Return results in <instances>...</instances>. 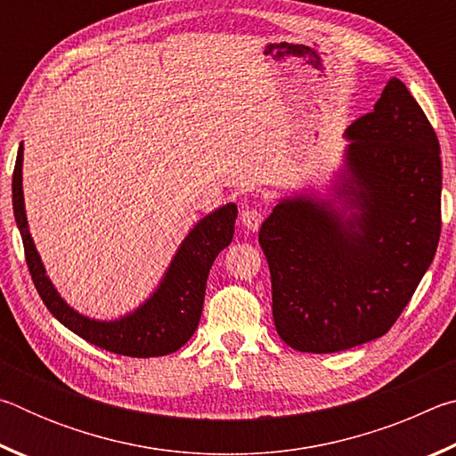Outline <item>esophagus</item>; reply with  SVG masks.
<instances>
[{
  "label": "esophagus",
  "mask_w": 456,
  "mask_h": 456,
  "mask_svg": "<svg viewBox=\"0 0 456 456\" xmlns=\"http://www.w3.org/2000/svg\"><path fill=\"white\" fill-rule=\"evenodd\" d=\"M261 221H264V215L257 209V207H247L241 213V223L247 231H257Z\"/></svg>",
  "instance_id": "esophagus-1"
}]
</instances>
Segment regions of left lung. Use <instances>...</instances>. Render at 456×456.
Here are the masks:
<instances>
[{"label":"left lung","mask_w":456,"mask_h":456,"mask_svg":"<svg viewBox=\"0 0 456 456\" xmlns=\"http://www.w3.org/2000/svg\"><path fill=\"white\" fill-rule=\"evenodd\" d=\"M346 138L336 187L344 211L334 200L288 197L259 229L275 330L299 352H339L384 336L441 237V144L404 84H386Z\"/></svg>","instance_id":"1"}]
</instances>
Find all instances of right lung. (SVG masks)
Masks as SVG:
<instances>
[{
  "instance_id": "right-lung-1",
  "label": "right lung",
  "mask_w": 456,
  "mask_h": 456,
  "mask_svg": "<svg viewBox=\"0 0 456 456\" xmlns=\"http://www.w3.org/2000/svg\"><path fill=\"white\" fill-rule=\"evenodd\" d=\"M21 163H24V146L20 144L12 181L13 215L24 241L29 275L53 318L98 348L130 358L165 356L187 344L195 334L203 312L209 269L215 257L233 239L237 205L227 203L219 207L191 229L168 265L159 289L138 310L120 320L100 322L72 310L45 275L44 264L28 231Z\"/></svg>"
}]
</instances>
